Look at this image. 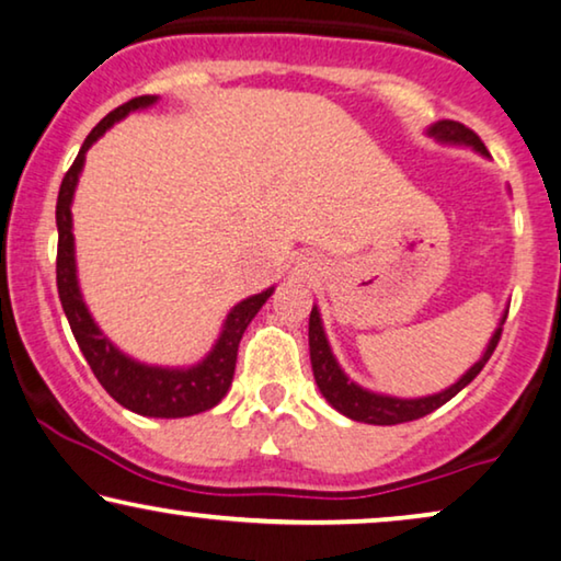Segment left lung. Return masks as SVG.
I'll return each mask as SVG.
<instances>
[{
  "label": "left lung",
  "mask_w": 561,
  "mask_h": 561,
  "mask_svg": "<svg viewBox=\"0 0 561 561\" xmlns=\"http://www.w3.org/2000/svg\"><path fill=\"white\" fill-rule=\"evenodd\" d=\"M426 135L434 137V140L442 145L472 148L474 152H480L482 158H490V152L485 145H482L480 137L474 135L470 127L459 125V122L439 119L434 122V125H428ZM505 317H508V309L503 311V317L497 321L495 332L490 336L488 347L480 355L478 363H474L457 382H451L449 388H444L439 393H432V396L398 398V396H388V393H378V390L363 388L359 382L352 380L350 375L342 370V365L336 363L332 347H329L324 324H321L319 306L313 304L311 317H309V352H311L313 380H317V386L321 390V396L327 398V403L352 421H363V424H375V426H393V424H403V421H416L421 416H426V413L436 411L447 401H451L459 390L467 388L474 378H478L490 355H493L497 340H501Z\"/></svg>",
  "instance_id": "obj_1"
}]
</instances>
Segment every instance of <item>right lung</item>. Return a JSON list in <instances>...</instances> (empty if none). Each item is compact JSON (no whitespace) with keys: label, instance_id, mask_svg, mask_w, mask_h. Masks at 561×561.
Instances as JSON below:
<instances>
[{"label":"right lung","instance_id":"obj_1","mask_svg":"<svg viewBox=\"0 0 561 561\" xmlns=\"http://www.w3.org/2000/svg\"><path fill=\"white\" fill-rule=\"evenodd\" d=\"M158 102V96H137L129 99L127 104L106 114L99 125L91 129L83 140L79 156L73 165L68 168L58 191L56 204V225H58V260H56V280L58 296L64 304L66 319L71 324V332L79 342V347L87 357L96 380L102 382L106 393L125 409L140 413L150 419H183L194 413L209 411L227 396L229 386L234 378L237 347L244 329L255 313L263 309V304L273 296V288H265L263 294L242 298L240 304L232 306L227 313L221 332L214 342V347L206 352L204 359L188 367H165V365H148L140 359L129 357L117 344L110 342L99 324L91 317L87 301H83L79 275H76V242H73V194L79 186V175L87 163V152L106 129L114 127V122L125 119L129 112L148 110Z\"/></svg>","mask_w":561,"mask_h":561}]
</instances>
